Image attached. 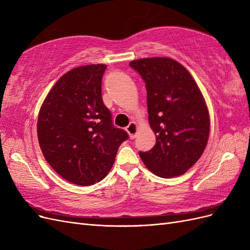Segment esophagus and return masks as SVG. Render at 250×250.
<instances>
[{
  "mask_svg": "<svg viewBox=\"0 0 250 250\" xmlns=\"http://www.w3.org/2000/svg\"><path fill=\"white\" fill-rule=\"evenodd\" d=\"M138 130H139L138 125H137V123H134V122L129 123V125L126 127V131L128 132V134H129L130 139H134L135 137H137Z\"/></svg>",
  "mask_w": 250,
  "mask_h": 250,
  "instance_id": "esophagus-1",
  "label": "esophagus"
}]
</instances>
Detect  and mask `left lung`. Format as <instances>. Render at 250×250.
<instances>
[{
  "label": "left lung",
  "mask_w": 250,
  "mask_h": 250,
  "mask_svg": "<svg viewBox=\"0 0 250 250\" xmlns=\"http://www.w3.org/2000/svg\"><path fill=\"white\" fill-rule=\"evenodd\" d=\"M129 65L146 83L149 124L156 144L140 152L157 176H180L202 155L209 137V113L197 83L169 57L132 60Z\"/></svg>",
  "instance_id": "1"
}]
</instances>
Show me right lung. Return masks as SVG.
Returning <instances> with one entry per match:
<instances>
[{
  "mask_svg": "<svg viewBox=\"0 0 250 250\" xmlns=\"http://www.w3.org/2000/svg\"><path fill=\"white\" fill-rule=\"evenodd\" d=\"M106 64L75 67L62 75L43 100L37 119L42 152L58 175L78 186L99 183L128 139L111 123L101 96Z\"/></svg>",
  "mask_w": 250,
  "mask_h": 250,
  "instance_id": "add662e5",
  "label": "right lung"
}]
</instances>
